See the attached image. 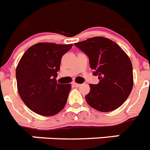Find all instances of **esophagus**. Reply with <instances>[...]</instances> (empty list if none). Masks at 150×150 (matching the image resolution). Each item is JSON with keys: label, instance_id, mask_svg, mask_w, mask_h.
Segmentation results:
<instances>
[{"label": "esophagus", "instance_id": "obj_1", "mask_svg": "<svg viewBox=\"0 0 150 150\" xmlns=\"http://www.w3.org/2000/svg\"><path fill=\"white\" fill-rule=\"evenodd\" d=\"M72 85L74 86H75V87H79V86H80V84L76 83H73Z\"/></svg>", "mask_w": 150, "mask_h": 150}]
</instances>
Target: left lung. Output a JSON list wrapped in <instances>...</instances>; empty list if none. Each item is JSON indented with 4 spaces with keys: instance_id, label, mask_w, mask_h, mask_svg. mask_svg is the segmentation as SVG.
Wrapping results in <instances>:
<instances>
[{
    "instance_id": "8db88e82",
    "label": "left lung",
    "mask_w": 150,
    "mask_h": 150,
    "mask_svg": "<svg viewBox=\"0 0 150 150\" xmlns=\"http://www.w3.org/2000/svg\"><path fill=\"white\" fill-rule=\"evenodd\" d=\"M89 57L98 84H89L86 96L89 106L99 112L117 109L127 100L134 85L133 67L127 54L115 42L104 37H93L75 43Z\"/></svg>"
}]
</instances>
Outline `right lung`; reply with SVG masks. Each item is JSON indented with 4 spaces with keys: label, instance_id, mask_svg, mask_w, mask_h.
Here are the masks:
<instances>
[{
    "label": "right lung",
    "instance_id": "right-lung-1",
    "mask_svg": "<svg viewBox=\"0 0 150 150\" xmlns=\"http://www.w3.org/2000/svg\"><path fill=\"white\" fill-rule=\"evenodd\" d=\"M73 45L40 42L26 50L16 67L18 93L29 109L52 116L64 108L70 84L57 83L62 56Z\"/></svg>",
    "mask_w": 150,
    "mask_h": 150
}]
</instances>
